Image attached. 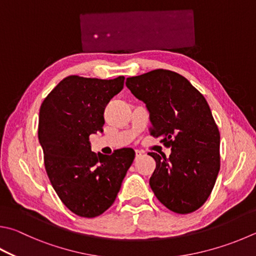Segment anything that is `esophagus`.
I'll use <instances>...</instances> for the list:
<instances>
[{"instance_id":"obj_1","label":"esophagus","mask_w":256,"mask_h":256,"mask_svg":"<svg viewBox=\"0 0 256 256\" xmlns=\"http://www.w3.org/2000/svg\"><path fill=\"white\" fill-rule=\"evenodd\" d=\"M142 154H143V152H142V151H138V150H136V159H138V158L142 156Z\"/></svg>"}]
</instances>
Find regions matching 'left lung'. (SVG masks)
<instances>
[{"mask_svg":"<svg viewBox=\"0 0 256 256\" xmlns=\"http://www.w3.org/2000/svg\"><path fill=\"white\" fill-rule=\"evenodd\" d=\"M132 94L150 113V134L171 148L166 156L148 152L156 162L152 192L171 212L189 214L210 196L220 168V136L205 97L174 72L156 69L126 78Z\"/></svg>","mask_w":256,"mask_h":256,"instance_id":"left-lung-1","label":"left lung"}]
</instances>
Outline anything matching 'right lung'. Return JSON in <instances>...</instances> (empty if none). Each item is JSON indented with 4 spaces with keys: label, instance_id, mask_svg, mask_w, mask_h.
<instances>
[{
    "label": "right lung",
    "instance_id": "obj_1",
    "mask_svg": "<svg viewBox=\"0 0 256 256\" xmlns=\"http://www.w3.org/2000/svg\"><path fill=\"white\" fill-rule=\"evenodd\" d=\"M124 80L68 76L41 104L38 136L46 171L60 200L80 217H97L113 205L136 158L131 148L97 154L90 143V134L103 132L104 110Z\"/></svg>",
    "mask_w": 256,
    "mask_h": 256
}]
</instances>
